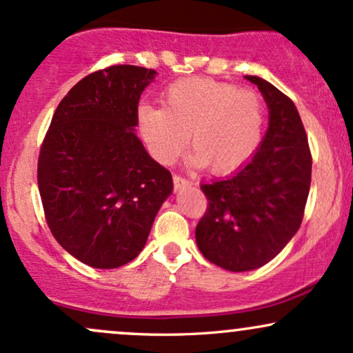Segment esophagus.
<instances>
[{
	"mask_svg": "<svg viewBox=\"0 0 353 353\" xmlns=\"http://www.w3.org/2000/svg\"><path fill=\"white\" fill-rule=\"evenodd\" d=\"M188 185H190V182L185 179V177H182V176H174V188L176 189H184V188H188Z\"/></svg>",
	"mask_w": 353,
	"mask_h": 353,
	"instance_id": "34e87169",
	"label": "esophagus"
}]
</instances>
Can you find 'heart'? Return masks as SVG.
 Instances as JSON below:
<instances>
[{
	"label": "heart",
	"instance_id": "1",
	"mask_svg": "<svg viewBox=\"0 0 353 353\" xmlns=\"http://www.w3.org/2000/svg\"><path fill=\"white\" fill-rule=\"evenodd\" d=\"M161 101L163 108L137 109L141 136L161 163L176 161L190 136L192 164L228 174L245 164L261 144L264 104L250 89L194 76L169 84Z\"/></svg>",
	"mask_w": 353,
	"mask_h": 353
}]
</instances>
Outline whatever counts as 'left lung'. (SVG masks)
Listing matches in <instances>:
<instances>
[{"label": "left lung", "instance_id": "left-lung-1", "mask_svg": "<svg viewBox=\"0 0 353 353\" xmlns=\"http://www.w3.org/2000/svg\"><path fill=\"white\" fill-rule=\"evenodd\" d=\"M269 108V129L254 157L225 179L202 184L208 209L196 242L208 261L230 272L265 265L302 224L310 190L312 156L292 99L257 76Z\"/></svg>", "mask_w": 353, "mask_h": 353}]
</instances>
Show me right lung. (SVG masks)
Instances as JSON below:
<instances>
[{
	"mask_svg": "<svg viewBox=\"0 0 353 353\" xmlns=\"http://www.w3.org/2000/svg\"><path fill=\"white\" fill-rule=\"evenodd\" d=\"M154 70L119 64L88 74L61 99L38 159L48 225L72 257L116 269L144 249L172 176L136 136Z\"/></svg>",
	"mask_w": 353,
	"mask_h": 353,
	"instance_id": "1",
	"label": "right lung"
}]
</instances>
